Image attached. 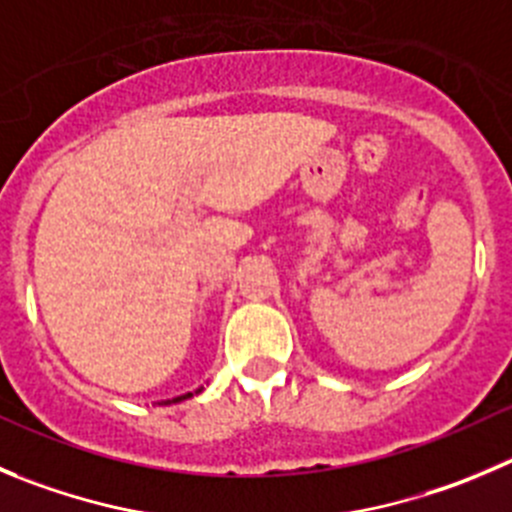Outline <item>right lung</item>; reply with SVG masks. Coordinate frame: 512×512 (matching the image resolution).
I'll list each match as a JSON object with an SVG mask.
<instances>
[{"mask_svg":"<svg viewBox=\"0 0 512 512\" xmlns=\"http://www.w3.org/2000/svg\"><path fill=\"white\" fill-rule=\"evenodd\" d=\"M191 394H184V396H176V399H171V401H181V399H189Z\"/></svg>","mask_w":512,"mask_h":512,"instance_id":"1","label":"right lung"}]
</instances>
